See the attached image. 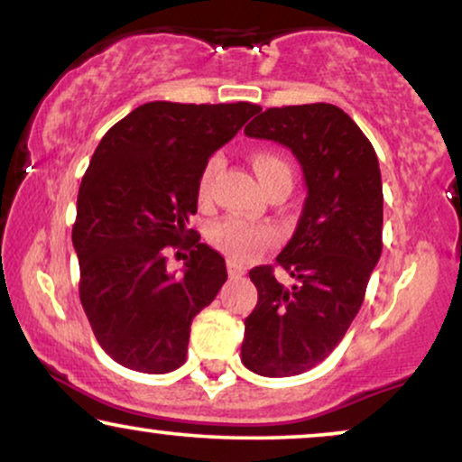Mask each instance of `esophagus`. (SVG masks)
I'll return each instance as SVG.
<instances>
[{"label": "esophagus", "mask_w": 462, "mask_h": 462, "mask_svg": "<svg viewBox=\"0 0 462 462\" xmlns=\"http://www.w3.org/2000/svg\"><path fill=\"white\" fill-rule=\"evenodd\" d=\"M226 271H229L231 280H239V277L245 275V267H242V264L236 263V261L226 263Z\"/></svg>", "instance_id": "esophagus-1"}]
</instances>
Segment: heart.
Returning a JSON list of instances; mask_svg holds the SVG:
<instances>
[{
  "label": "heart",
  "instance_id": "heart-1",
  "mask_svg": "<svg viewBox=\"0 0 462 462\" xmlns=\"http://www.w3.org/2000/svg\"><path fill=\"white\" fill-rule=\"evenodd\" d=\"M252 163H254V170L258 179L263 182V187L280 174L292 176L288 162L283 160L282 155H277L275 151H264V149L256 151L254 157H252ZM218 168H220V155H212L210 160L206 162V166L201 168L199 179H198L199 201H206L208 195H210L212 179L214 174L218 172ZM208 237H210V242L217 245L220 252H225V254L233 258V261L250 263L261 256L263 252L273 248L277 242V231L269 225H254V223H245V220H239V218H225L220 220V223L210 226Z\"/></svg>",
  "mask_w": 462,
  "mask_h": 462
}]
</instances>
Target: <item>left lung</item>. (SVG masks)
I'll return each mask as SVG.
<instances>
[{"instance_id":"1","label":"left lung","mask_w":462,"mask_h":462,"mask_svg":"<svg viewBox=\"0 0 462 462\" xmlns=\"http://www.w3.org/2000/svg\"><path fill=\"white\" fill-rule=\"evenodd\" d=\"M245 136L292 151L307 199L277 264L250 271L258 302L248 318L242 362L261 376H294L330 356L349 330L383 252V182L374 147L357 124L328 103L273 106L245 125Z\"/></svg>"}]
</instances>
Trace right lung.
<instances>
[{"instance_id":"add662e5","label":"right lung","mask_w":462,"mask_h":462,"mask_svg":"<svg viewBox=\"0 0 462 462\" xmlns=\"http://www.w3.org/2000/svg\"><path fill=\"white\" fill-rule=\"evenodd\" d=\"M258 111L155 100L94 151L73 225L79 300L98 345L125 368L166 374L185 364L193 318L226 282L225 258L187 229L199 172ZM170 249L189 252L182 276L165 269Z\"/></svg>"}]
</instances>
